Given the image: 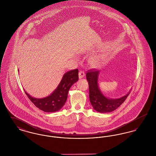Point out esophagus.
I'll use <instances>...</instances> for the list:
<instances>
[{
    "label": "esophagus",
    "instance_id": "obj_1",
    "mask_svg": "<svg viewBox=\"0 0 156 156\" xmlns=\"http://www.w3.org/2000/svg\"><path fill=\"white\" fill-rule=\"evenodd\" d=\"M78 75H79V78L81 79L82 78H83V76H85V73L83 71H80Z\"/></svg>",
    "mask_w": 156,
    "mask_h": 156
}]
</instances>
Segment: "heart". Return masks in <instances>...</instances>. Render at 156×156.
<instances>
[{"mask_svg":"<svg viewBox=\"0 0 156 156\" xmlns=\"http://www.w3.org/2000/svg\"><path fill=\"white\" fill-rule=\"evenodd\" d=\"M102 58L100 57H96L95 58H94L91 61V64L93 66L97 67L99 65H100L102 62Z\"/></svg>","mask_w":156,"mask_h":156,"instance_id":"b5f03b06","label":"heart"}]
</instances>
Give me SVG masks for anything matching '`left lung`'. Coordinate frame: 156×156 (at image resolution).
Here are the masks:
<instances>
[{"mask_svg":"<svg viewBox=\"0 0 156 156\" xmlns=\"http://www.w3.org/2000/svg\"><path fill=\"white\" fill-rule=\"evenodd\" d=\"M100 71L91 70L87 73L86 78L89 84V100L93 108L99 113L111 112L116 110L124 102L130 90L123 97L109 98L105 96L99 87Z\"/></svg>","mask_w":156,"mask_h":156,"instance_id":"left-lung-1","label":"left lung"}]
</instances>
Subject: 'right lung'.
Instances as JSON below:
<instances>
[{
	"instance_id": "obj_1",
	"label": "right lung",
	"mask_w": 156,
	"mask_h": 156,
	"mask_svg": "<svg viewBox=\"0 0 156 156\" xmlns=\"http://www.w3.org/2000/svg\"><path fill=\"white\" fill-rule=\"evenodd\" d=\"M19 71V70H18ZM78 80V70H71L65 73L58 85L47 97L36 98L31 97L25 90V93L31 102L45 112L58 111L66 104L69 89Z\"/></svg>"
}]
</instances>
